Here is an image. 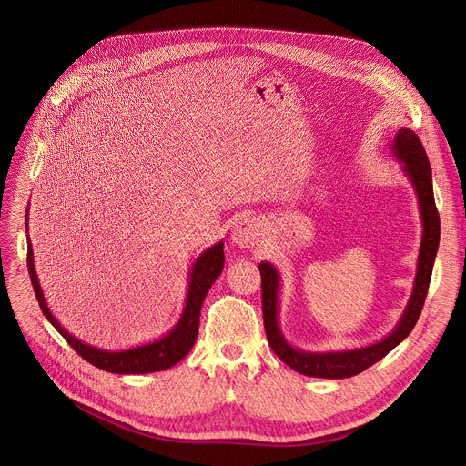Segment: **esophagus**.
<instances>
[{"mask_svg": "<svg viewBox=\"0 0 466 466\" xmlns=\"http://www.w3.org/2000/svg\"><path fill=\"white\" fill-rule=\"evenodd\" d=\"M261 238L259 223L252 218H241L232 228V243L239 248H252Z\"/></svg>", "mask_w": 466, "mask_h": 466, "instance_id": "34e87169", "label": "esophagus"}]
</instances>
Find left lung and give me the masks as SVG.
Masks as SVG:
<instances>
[{
    "label": "left lung",
    "instance_id": "1",
    "mask_svg": "<svg viewBox=\"0 0 466 466\" xmlns=\"http://www.w3.org/2000/svg\"><path fill=\"white\" fill-rule=\"evenodd\" d=\"M394 153L404 162V169L410 175L411 182L415 184L420 212H422V223H424V234H422V245L419 254V269H417V280L415 289L410 300V306L398 322L396 329L389 338L383 341L370 345L367 349L350 350V352H328V354H308L299 352L291 349L279 329L277 324V293H279V275L271 263L263 261L259 263V275H261V309H263V326L265 334H268L269 345L275 350V354L289 365L293 370L315 376V378H350L381 358H385L396 345H400L415 328L424 300L428 295L431 271H433V261L439 248V238H441V221L439 212L435 207V197H433V182H431V167L428 155L424 151V146L420 138L410 128H402L398 132L392 146Z\"/></svg>",
    "mask_w": 466,
    "mask_h": 466
}]
</instances>
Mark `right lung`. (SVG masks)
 <instances>
[{
  "label": "right lung",
  "instance_id": "right-lung-1",
  "mask_svg": "<svg viewBox=\"0 0 466 466\" xmlns=\"http://www.w3.org/2000/svg\"><path fill=\"white\" fill-rule=\"evenodd\" d=\"M223 263H225V252H223V243L214 245L212 248L205 250L201 256L197 258L193 269H191V279H189V289H187V300L184 313L178 320V324L169 331L166 338H162L157 343H149L138 349H130L125 352H105L99 349H92L74 336H70L66 331L56 319L51 315V311L46 306L36 273H35V265H33V248L31 243L27 245V269L31 277V284L38 300V306L46 319L55 326L58 334L68 341V345L88 363H92L97 369H103L106 372H116V374H146V372H158L166 370L173 365H177L193 347L197 334H198V315H201V306L203 300L216 282V279L223 271Z\"/></svg>",
  "mask_w": 466,
  "mask_h": 466
}]
</instances>
